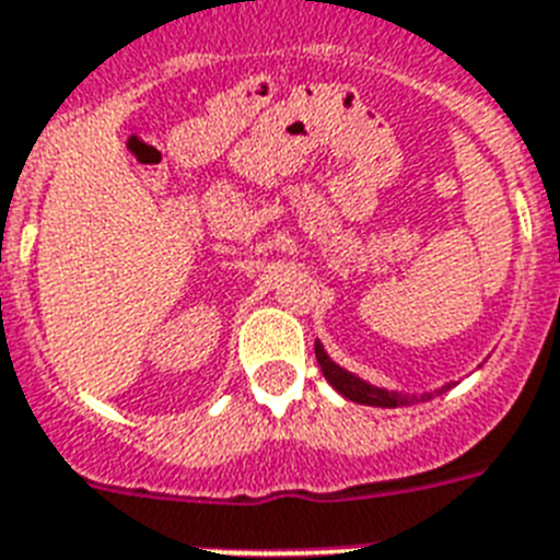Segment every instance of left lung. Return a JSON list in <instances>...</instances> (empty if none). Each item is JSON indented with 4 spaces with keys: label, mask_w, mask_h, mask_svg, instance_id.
Returning <instances> with one entry per match:
<instances>
[{
    "label": "left lung",
    "mask_w": 560,
    "mask_h": 560,
    "mask_svg": "<svg viewBox=\"0 0 560 560\" xmlns=\"http://www.w3.org/2000/svg\"><path fill=\"white\" fill-rule=\"evenodd\" d=\"M315 355H317V364H320V373L329 384H332L335 390L347 396L350 401H358V405H370V407H407L413 405V401H428L433 396H440V393L451 390L454 382L442 384L440 390L433 393H422V396H416V393H399V390H387V387H375L370 384L366 378L361 375L350 373V370H343L341 364H335L329 352L324 350V343L315 341Z\"/></svg>",
    "instance_id": "8db88e82"
}]
</instances>
